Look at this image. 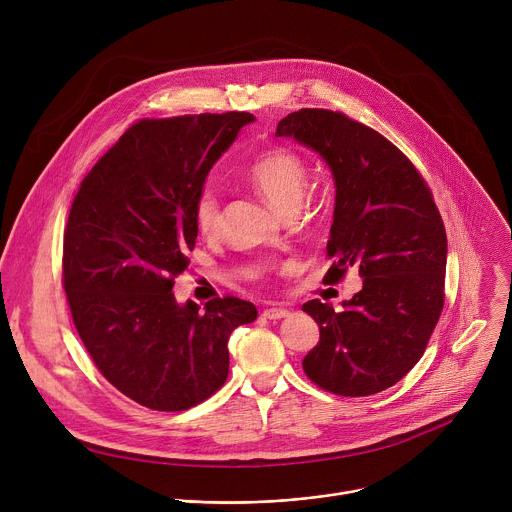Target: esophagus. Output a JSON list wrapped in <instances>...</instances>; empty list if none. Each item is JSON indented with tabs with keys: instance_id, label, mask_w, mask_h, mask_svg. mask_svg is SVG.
I'll use <instances>...</instances> for the list:
<instances>
[{
	"instance_id": "esophagus-1",
	"label": "esophagus",
	"mask_w": 512,
	"mask_h": 512,
	"mask_svg": "<svg viewBox=\"0 0 512 512\" xmlns=\"http://www.w3.org/2000/svg\"><path fill=\"white\" fill-rule=\"evenodd\" d=\"M290 314V310H286V308H268V310H264V318H268V320H282V318H286Z\"/></svg>"
}]
</instances>
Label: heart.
<instances>
[{"mask_svg": "<svg viewBox=\"0 0 512 512\" xmlns=\"http://www.w3.org/2000/svg\"><path fill=\"white\" fill-rule=\"evenodd\" d=\"M248 180L274 210L286 216L302 202L308 170L296 154L276 148L262 154L250 166ZM194 224L206 238H216L222 232V202L214 190L206 188L196 198Z\"/></svg>", "mask_w": 512, "mask_h": 512, "instance_id": "b5f03b06", "label": "heart"}]
</instances>
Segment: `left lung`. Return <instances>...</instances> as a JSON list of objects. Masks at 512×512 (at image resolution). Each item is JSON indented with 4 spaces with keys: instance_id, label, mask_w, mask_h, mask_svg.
I'll list each match as a JSON object with an SVG mask.
<instances>
[{
    "instance_id": "8db88e82",
    "label": "left lung",
    "mask_w": 512,
    "mask_h": 512,
    "mask_svg": "<svg viewBox=\"0 0 512 512\" xmlns=\"http://www.w3.org/2000/svg\"><path fill=\"white\" fill-rule=\"evenodd\" d=\"M330 168L336 200L324 280L356 266L362 290L342 302L302 306L318 328L304 356L306 376L340 396H368L396 384L420 360L444 306L446 232L412 162L376 130L340 112L304 108L278 122Z\"/></svg>"
}]
</instances>
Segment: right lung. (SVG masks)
Returning a JSON list of instances; mask_svg holds the SVG:
<instances>
[{
    "label": "right lung",
    "mask_w": 512,
    "mask_h": 512,
    "mask_svg": "<svg viewBox=\"0 0 512 512\" xmlns=\"http://www.w3.org/2000/svg\"><path fill=\"white\" fill-rule=\"evenodd\" d=\"M256 118L246 112L134 124L84 178L64 232V288L104 378L142 406L188 410L228 378V338L256 320L224 296L178 304L194 250V202L212 166Z\"/></svg>",
    "instance_id": "add662e5"
}]
</instances>
